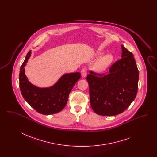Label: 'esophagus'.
Here are the masks:
<instances>
[{"label": "esophagus", "mask_w": 157, "mask_h": 157, "mask_svg": "<svg viewBox=\"0 0 157 157\" xmlns=\"http://www.w3.org/2000/svg\"><path fill=\"white\" fill-rule=\"evenodd\" d=\"M87 74V71H86V69L85 68H82V70H81V75H82V77H85L86 75Z\"/></svg>", "instance_id": "esophagus-1"}]
</instances>
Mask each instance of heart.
I'll return each mask as SVG.
<instances>
[{
  "label": "heart",
  "mask_w": 157,
  "mask_h": 157,
  "mask_svg": "<svg viewBox=\"0 0 157 157\" xmlns=\"http://www.w3.org/2000/svg\"><path fill=\"white\" fill-rule=\"evenodd\" d=\"M102 53H99L98 55H102ZM113 56L111 54H107L101 58L94 65V69L97 72H103L112 63Z\"/></svg>",
  "instance_id": "obj_1"
}]
</instances>
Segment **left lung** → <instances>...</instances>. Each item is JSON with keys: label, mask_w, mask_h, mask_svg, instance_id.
<instances>
[{"label": "left lung", "mask_w": 157, "mask_h": 157, "mask_svg": "<svg viewBox=\"0 0 157 157\" xmlns=\"http://www.w3.org/2000/svg\"><path fill=\"white\" fill-rule=\"evenodd\" d=\"M121 59L113 63L106 74L92 71L86 77L90 103L100 115L113 116L124 112L138 91L139 72L132 53L121 45Z\"/></svg>", "instance_id": "left-lung-1"}]
</instances>
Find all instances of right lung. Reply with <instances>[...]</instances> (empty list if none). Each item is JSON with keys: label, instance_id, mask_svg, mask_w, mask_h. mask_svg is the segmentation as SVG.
<instances>
[{"label": "right lung", "instance_id": "add662e5", "mask_svg": "<svg viewBox=\"0 0 157 157\" xmlns=\"http://www.w3.org/2000/svg\"><path fill=\"white\" fill-rule=\"evenodd\" d=\"M30 55L31 51H29L20 69L19 87L23 97L40 113L51 115L61 111L67 103L69 93L76 82L80 79L81 74H66L52 86L38 88L30 83L25 75L24 67Z\"/></svg>", "mask_w": 157, "mask_h": 157}]
</instances>
